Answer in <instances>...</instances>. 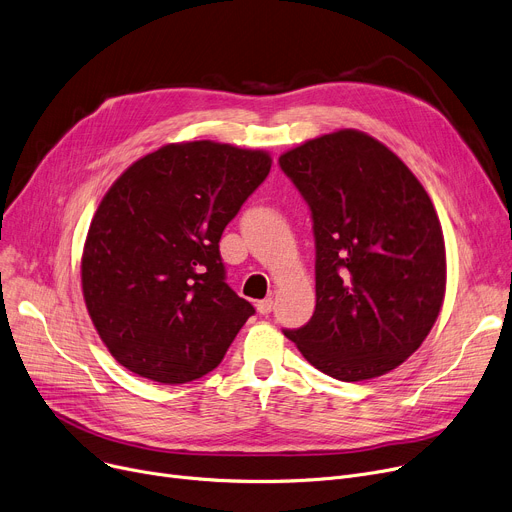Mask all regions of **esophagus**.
<instances>
[{
  "instance_id": "esophagus-1",
  "label": "esophagus",
  "mask_w": 512,
  "mask_h": 512,
  "mask_svg": "<svg viewBox=\"0 0 512 512\" xmlns=\"http://www.w3.org/2000/svg\"><path fill=\"white\" fill-rule=\"evenodd\" d=\"M257 311L261 313V315H267V313H272V309H274V301L272 299H263V301H257Z\"/></svg>"
}]
</instances>
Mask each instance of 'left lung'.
<instances>
[{
	"label": "left lung",
	"mask_w": 512,
	"mask_h": 512,
	"mask_svg": "<svg viewBox=\"0 0 512 512\" xmlns=\"http://www.w3.org/2000/svg\"><path fill=\"white\" fill-rule=\"evenodd\" d=\"M278 161L311 209L315 236V311L284 336L340 382L392 371L444 303L446 249L432 199L396 153L353 128Z\"/></svg>",
	"instance_id": "8db88e82"
}]
</instances>
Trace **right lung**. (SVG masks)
Returning a JSON list of instances; mask_svg holds the SVG:
<instances>
[{"mask_svg":"<svg viewBox=\"0 0 512 512\" xmlns=\"http://www.w3.org/2000/svg\"><path fill=\"white\" fill-rule=\"evenodd\" d=\"M270 168L259 149L170 143L105 193L80 280L97 334L128 371L186 384L222 363L255 309L226 284L220 238Z\"/></svg>","mask_w":512,"mask_h":512,"instance_id":"obj_1","label":"right lung"}]
</instances>
